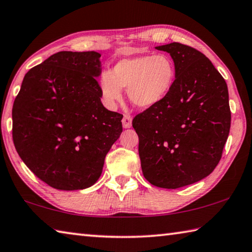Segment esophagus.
I'll return each instance as SVG.
<instances>
[{
	"label": "esophagus",
	"instance_id": "obj_1",
	"mask_svg": "<svg viewBox=\"0 0 252 252\" xmlns=\"http://www.w3.org/2000/svg\"><path fill=\"white\" fill-rule=\"evenodd\" d=\"M122 126L125 129H129V127L132 126V117L129 116V114H126L122 119Z\"/></svg>",
	"mask_w": 252,
	"mask_h": 252
}]
</instances>
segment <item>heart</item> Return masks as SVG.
<instances>
[{
	"instance_id": "b5f03b06",
	"label": "heart",
	"mask_w": 252,
	"mask_h": 252,
	"mask_svg": "<svg viewBox=\"0 0 252 252\" xmlns=\"http://www.w3.org/2000/svg\"><path fill=\"white\" fill-rule=\"evenodd\" d=\"M175 79V65L165 55H135L120 59L110 71L102 72L99 89L110 108L121 101V89L127 88V97L134 106L149 109L167 98Z\"/></svg>"
}]
</instances>
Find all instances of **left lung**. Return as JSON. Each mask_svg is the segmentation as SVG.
Returning a JSON list of instances; mask_svg holds the SVG:
<instances>
[{
	"label": "left lung",
	"instance_id": "1",
	"mask_svg": "<svg viewBox=\"0 0 252 252\" xmlns=\"http://www.w3.org/2000/svg\"><path fill=\"white\" fill-rule=\"evenodd\" d=\"M171 55L176 79L167 98L132 121L144 177L161 189L203 180L221 158L231 113L225 79L198 50L180 43L155 47Z\"/></svg>",
	"mask_w": 252,
	"mask_h": 252
}]
</instances>
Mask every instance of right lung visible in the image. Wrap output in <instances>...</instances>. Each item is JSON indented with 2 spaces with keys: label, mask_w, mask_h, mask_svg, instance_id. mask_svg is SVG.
Instances as JSON below:
<instances>
[{
  "label": "right lung",
  "mask_w": 252,
  "mask_h": 252,
  "mask_svg": "<svg viewBox=\"0 0 252 252\" xmlns=\"http://www.w3.org/2000/svg\"><path fill=\"white\" fill-rule=\"evenodd\" d=\"M97 52H59L29 70L13 104L22 161L56 189L93 186L122 132L123 116L101 102Z\"/></svg>",
  "instance_id": "1"
}]
</instances>
